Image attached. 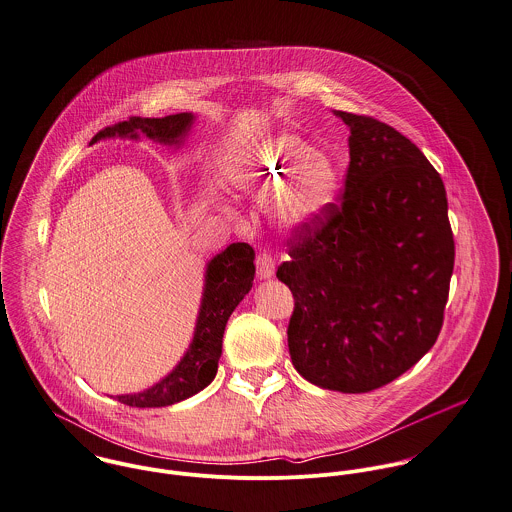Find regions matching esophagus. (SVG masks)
<instances>
[{
  "mask_svg": "<svg viewBox=\"0 0 512 512\" xmlns=\"http://www.w3.org/2000/svg\"><path fill=\"white\" fill-rule=\"evenodd\" d=\"M273 275H275V259L271 257V253L261 251L257 255V277L265 281V279H271Z\"/></svg>",
  "mask_w": 512,
  "mask_h": 512,
  "instance_id": "esophagus-1",
  "label": "esophagus"
}]
</instances>
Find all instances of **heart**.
<instances>
[{
  "mask_svg": "<svg viewBox=\"0 0 512 512\" xmlns=\"http://www.w3.org/2000/svg\"><path fill=\"white\" fill-rule=\"evenodd\" d=\"M253 162L251 178L257 192L283 184L273 202V213L283 227L299 229L316 221L334 200L336 164L293 134L267 140Z\"/></svg>",
  "mask_w": 512,
  "mask_h": 512,
  "instance_id": "1",
  "label": "heart"
}]
</instances>
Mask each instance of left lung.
I'll return each instance as SVG.
<instances>
[{
  "instance_id": "1",
  "label": "left lung",
  "mask_w": 512,
  "mask_h": 512,
  "mask_svg": "<svg viewBox=\"0 0 512 512\" xmlns=\"http://www.w3.org/2000/svg\"><path fill=\"white\" fill-rule=\"evenodd\" d=\"M350 128L340 204L289 241L277 269L293 297L289 352L310 384L366 394L435 344L455 243L441 176L396 128L334 110Z\"/></svg>"
}]
</instances>
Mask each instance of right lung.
I'll return each mask as SVG.
<instances>
[{
  "label": "right lung",
  "instance_id": "1",
  "mask_svg": "<svg viewBox=\"0 0 512 512\" xmlns=\"http://www.w3.org/2000/svg\"><path fill=\"white\" fill-rule=\"evenodd\" d=\"M194 120L196 116L192 112L170 114L164 118L132 116L114 126H106L93 138V142L104 138L138 140L140 134H144L160 144L182 146ZM253 261L255 251L251 245L231 243L205 265L202 305L190 348L176 368L152 388L138 394L116 396L120 404L130 408H164L192 398L211 384L217 374L225 324L231 312L253 287Z\"/></svg>",
  "mask_w": 512,
  "mask_h": 512
}]
</instances>
